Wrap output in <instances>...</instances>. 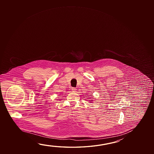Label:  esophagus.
Listing matches in <instances>:
<instances>
[{"label": "esophagus", "mask_w": 154, "mask_h": 154, "mask_svg": "<svg viewBox=\"0 0 154 154\" xmlns=\"http://www.w3.org/2000/svg\"><path fill=\"white\" fill-rule=\"evenodd\" d=\"M71 90H72L73 92H76V90H77V88H71Z\"/></svg>", "instance_id": "34e87169"}]
</instances>
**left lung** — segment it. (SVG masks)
Listing matches in <instances>:
<instances>
[{
  "label": "left lung",
  "instance_id": "obj_1",
  "mask_svg": "<svg viewBox=\"0 0 154 154\" xmlns=\"http://www.w3.org/2000/svg\"><path fill=\"white\" fill-rule=\"evenodd\" d=\"M91 101H92V100H91Z\"/></svg>",
  "mask_w": 154,
  "mask_h": 154
}]
</instances>
